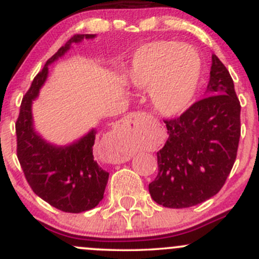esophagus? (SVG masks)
Segmentation results:
<instances>
[{"mask_svg":"<svg viewBox=\"0 0 259 259\" xmlns=\"http://www.w3.org/2000/svg\"><path fill=\"white\" fill-rule=\"evenodd\" d=\"M145 113H130L129 115H126L124 119L119 121V125H118V130L119 133L124 134V135H135L139 130L140 121L142 120V118H145ZM129 160V154L124 152L120 148H117L114 152V158L113 162L114 163H124Z\"/></svg>","mask_w":259,"mask_h":259,"instance_id":"obj_1","label":"esophagus"}]
</instances>
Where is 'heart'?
<instances>
[{
    "instance_id": "obj_1",
    "label": "heart",
    "mask_w": 259,
    "mask_h": 259,
    "mask_svg": "<svg viewBox=\"0 0 259 259\" xmlns=\"http://www.w3.org/2000/svg\"><path fill=\"white\" fill-rule=\"evenodd\" d=\"M201 58L187 44L152 41L134 53L126 72L129 84L150 90L153 108L164 117H175L189 108L201 80Z\"/></svg>"
}]
</instances>
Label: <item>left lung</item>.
I'll use <instances>...</instances> for the list:
<instances>
[{
  "instance_id": "obj_1",
  "label": "left lung",
  "mask_w": 259,
  "mask_h": 259,
  "mask_svg": "<svg viewBox=\"0 0 259 259\" xmlns=\"http://www.w3.org/2000/svg\"><path fill=\"white\" fill-rule=\"evenodd\" d=\"M204 99L165 120L168 139L157 152L158 175L151 197L168 208H187L217 195L230 174L240 140V106L225 65L212 55Z\"/></svg>"
}]
</instances>
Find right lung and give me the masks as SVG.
Segmentation results:
<instances>
[{"mask_svg":"<svg viewBox=\"0 0 259 259\" xmlns=\"http://www.w3.org/2000/svg\"><path fill=\"white\" fill-rule=\"evenodd\" d=\"M96 34L74 35L49 61L23 97L16 123L17 156L32 191L57 209L81 213L102 201L109 173L94 159L92 147L96 139L95 127L84 136L64 145L52 144L35 130L32 103L49 76V67L85 38Z\"/></svg>","mask_w":259,"mask_h":259,"instance_id":"right-lung-1","label":"right lung"}]
</instances>
